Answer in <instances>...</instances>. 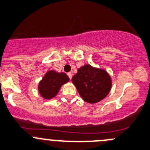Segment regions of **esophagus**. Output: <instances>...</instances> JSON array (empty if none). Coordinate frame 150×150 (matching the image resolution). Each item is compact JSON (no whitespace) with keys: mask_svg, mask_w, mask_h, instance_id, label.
I'll return each instance as SVG.
<instances>
[{"mask_svg":"<svg viewBox=\"0 0 150 150\" xmlns=\"http://www.w3.org/2000/svg\"><path fill=\"white\" fill-rule=\"evenodd\" d=\"M67 76L69 77V78H70V79H71L72 77V74L71 73V72H68V73H67Z\"/></svg>","mask_w":150,"mask_h":150,"instance_id":"obj_1","label":"esophagus"}]
</instances>
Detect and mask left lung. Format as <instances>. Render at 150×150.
<instances>
[{
    "label": "left lung",
    "instance_id": "1",
    "mask_svg": "<svg viewBox=\"0 0 150 150\" xmlns=\"http://www.w3.org/2000/svg\"><path fill=\"white\" fill-rule=\"evenodd\" d=\"M72 83L83 100L89 103H98L105 98L112 86L111 78L106 71L90 64H85L78 69L72 77Z\"/></svg>",
    "mask_w": 150,
    "mask_h": 150
}]
</instances>
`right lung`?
<instances>
[{
	"instance_id": "1",
	"label": "right lung",
	"mask_w": 150,
	"mask_h": 150,
	"mask_svg": "<svg viewBox=\"0 0 150 150\" xmlns=\"http://www.w3.org/2000/svg\"><path fill=\"white\" fill-rule=\"evenodd\" d=\"M70 80L69 77L64 72H57L50 70L39 82L38 91L45 99H51L55 97L62 85Z\"/></svg>"
}]
</instances>
